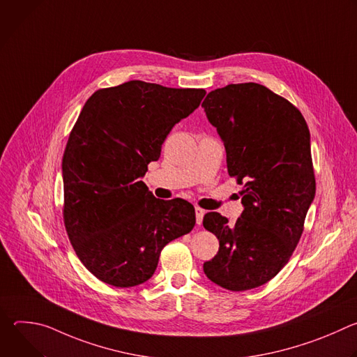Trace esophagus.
<instances>
[{
    "label": "esophagus",
    "instance_id": "obj_1",
    "mask_svg": "<svg viewBox=\"0 0 357 357\" xmlns=\"http://www.w3.org/2000/svg\"><path fill=\"white\" fill-rule=\"evenodd\" d=\"M195 215H196V225H202L203 216H205V211L200 209V208H195Z\"/></svg>",
    "mask_w": 357,
    "mask_h": 357
}]
</instances>
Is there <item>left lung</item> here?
Returning a JSON list of instances; mask_svg holds the SVG:
<instances>
[{
	"label": "left lung",
	"mask_w": 357,
	"mask_h": 357,
	"mask_svg": "<svg viewBox=\"0 0 357 357\" xmlns=\"http://www.w3.org/2000/svg\"><path fill=\"white\" fill-rule=\"evenodd\" d=\"M202 107L225 144L229 175L243 185L244 206L234 225L218 212L203 218L219 240L203 271L230 291L257 288L288 263L315 197L310 130L295 106L259 83L216 89Z\"/></svg>",
	"instance_id": "8db88e82"
}]
</instances>
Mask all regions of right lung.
<instances>
[{
    "mask_svg": "<svg viewBox=\"0 0 357 357\" xmlns=\"http://www.w3.org/2000/svg\"><path fill=\"white\" fill-rule=\"evenodd\" d=\"M205 94L130 80L84 103L62 160L63 220L79 260L100 281L120 288L145 282L162 248L193 229L189 202L157 199L141 178Z\"/></svg>",
    "mask_w": 357,
    "mask_h": 357,
    "instance_id": "add662e5",
    "label": "right lung"
}]
</instances>
